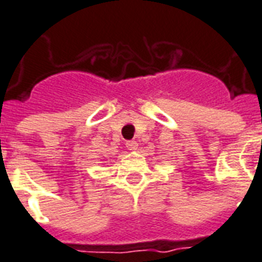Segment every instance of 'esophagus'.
<instances>
[{
    "label": "esophagus",
    "instance_id": "34e87169",
    "mask_svg": "<svg viewBox=\"0 0 262 262\" xmlns=\"http://www.w3.org/2000/svg\"><path fill=\"white\" fill-rule=\"evenodd\" d=\"M126 148L127 149H130V151H135V149L139 148V144H137V141H135V140H130V141H126Z\"/></svg>",
    "mask_w": 262,
    "mask_h": 262
}]
</instances>
